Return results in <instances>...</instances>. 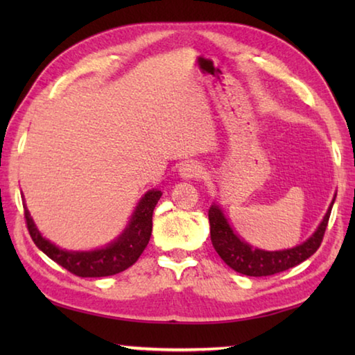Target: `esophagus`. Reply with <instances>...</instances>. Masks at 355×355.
Segmentation results:
<instances>
[{"label": "esophagus", "instance_id": "34e87169", "mask_svg": "<svg viewBox=\"0 0 355 355\" xmlns=\"http://www.w3.org/2000/svg\"><path fill=\"white\" fill-rule=\"evenodd\" d=\"M180 172H182V175L184 178H196V177L202 175V166L194 163V161H189V163H184L182 166Z\"/></svg>", "mask_w": 355, "mask_h": 355}]
</instances>
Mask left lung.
I'll use <instances>...</instances> for the list:
<instances>
[{"label":"left lung","mask_w":355,"mask_h":355,"mask_svg":"<svg viewBox=\"0 0 355 355\" xmlns=\"http://www.w3.org/2000/svg\"><path fill=\"white\" fill-rule=\"evenodd\" d=\"M334 202L330 203L326 216H324L320 227L307 241L296 245L293 249L268 252L255 249L239 239L228 225L220 209L213 205L208 211L209 219V233H211L213 248L219 257L224 260L233 271L239 274L250 275V277H263V275H272L282 271H286L296 264L302 263L320 249L324 233L329 224L330 211H332Z\"/></svg>","instance_id":"1"}]
</instances>
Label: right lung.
Segmentation results:
<instances>
[{
    "label": "right lung",
    "instance_id": "add662e5",
    "mask_svg": "<svg viewBox=\"0 0 355 355\" xmlns=\"http://www.w3.org/2000/svg\"><path fill=\"white\" fill-rule=\"evenodd\" d=\"M161 197V191H148L136 207L130 225L116 241L106 248L91 252H70L59 249L48 239L42 238L25 207V220L29 235L34 244L50 257L53 261L61 264L64 269L78 277H106L125 271L137 261L144 249L147 248L152 235L153 209Z\"/></svg>",
    "mask_w": 355,
    "mask_h": 355
}]
</instances>
